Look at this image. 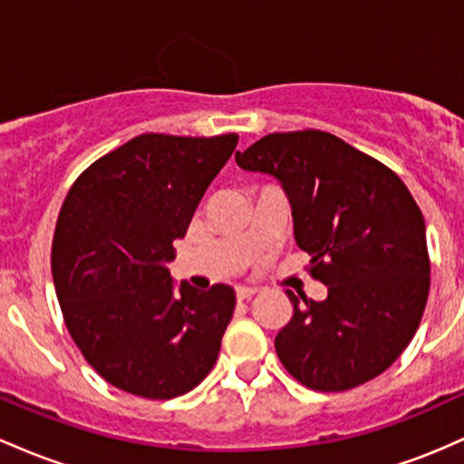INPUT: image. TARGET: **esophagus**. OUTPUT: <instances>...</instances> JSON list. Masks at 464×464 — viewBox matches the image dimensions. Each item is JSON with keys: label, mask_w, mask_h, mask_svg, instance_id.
<instances>
[{"label": "esophagus", "mask_w": 464, "mask_h": 464, "mask_svg": "<svg viewBox=\"0 0 464 464\" xmlns=\"http://www.w3.org/2000/svg\"><path fill=\"white\" fill-rule=\"evenodd\" d=\"M256 291H258L256 287H237V298L238 300H247V298H252Z\"/></svg>", "instance_id": "obj_1"}]
</instances>
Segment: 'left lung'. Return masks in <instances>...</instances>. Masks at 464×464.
<instances>
[{"mask_svg": "<svg viewBox=\"0 0 464 464\" xmlns=\"http://www.w3.org/2000/svg\"><path fill=\"white\" fill-rule=\"evenodd\" d=\"M234 158L283 184L295 243L329 289L322 302L287 291L294 315L276 335L278 359L317 392L371 382L410 344L430 294L423 212L408 186L317 129L269 133Z\"/></svg>", "mask_w": 464, "mask_h": 464, "instance_id": "8db88e82", "label": "left lung"}]
</instances>
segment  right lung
I'll return each instance as SVG.
<instances>
[{
    "instance_id": "1",
    "label": "right lung",
    "mask_w": 464,
    "mask_h": 464,
    "mask_svg": "<svg viewBox=\"0 0 464 464\" xmlns=\"http://www.w3.org/2000/svg\"><path fill=\"white\" fill-rule=\"evenodd\" d=\"M237 142V133H142L82 170L61 206L52 278L65 326L124 392L175 399L215 366L234 289L181 283L175 294L166 263Z\"/></svg>"
}]
</instances>
